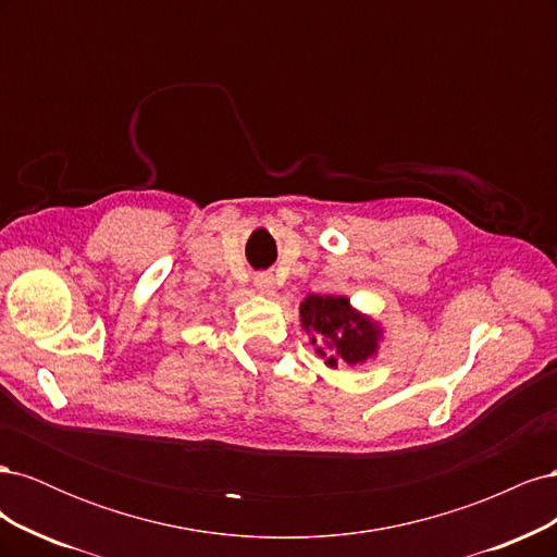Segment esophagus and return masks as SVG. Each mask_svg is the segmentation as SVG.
I'll use <instances>...</instances> for the list:
<instances>
[{
	"mask_svg": "<svg viewBox=\"0 0 557 557\" xmlns=\"http://www.w3.org/2000/svg\"><path fill=\"white\" fill-rule=\"evenodd\" d=\"M252 283H256V288L264 295H272L274 293V276L267 274V272H260L256 274V278H252Z\"/></svg>",
	"mask_w": 557,
	"mask_h": 557,
	"instance_id": "esophagus-1",
	"label": "esophagus"
}]
</instances>
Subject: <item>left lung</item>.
Here are the masks:
<instances>
[{"label": "left lung", "mask_w": 557, "mask_h": 557, "mask_svg": "<svg viewBox=\"0 0 557 557\" xmlns=\"http://www.w3.org/2000/svg\"><path fill=\"white\" fill-rule=\"evenodd\" d=\"M299 313L305 330L313 332V344L315 339H325L330 344V367H336L339 360L346 364L364 362L376 350L379 330L352 311L346 297L309 295L299 307ZM318 352L323 350L318 348Z\"/></svg>", "instance_id": "left-lung-1"}]
</instances>
